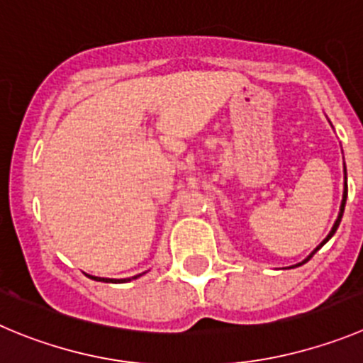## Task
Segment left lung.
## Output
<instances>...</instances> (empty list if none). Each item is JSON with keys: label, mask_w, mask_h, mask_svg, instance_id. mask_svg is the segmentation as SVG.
I'll return each mask as SVG.
<instances>
[{"label": "left lung", "mask_w": 363, "mask_h": 363, "mask_svg": "<svg viewBox=\"0 0 363 363\" xmlns=\"http://www.w3.org/2000/svg\"><path fill=\"white\" fill-rule=\"evenodd\" d=\"M345 179H347V177H345ZM345 199H347V182H345V186H344V197H342V204H340V213H338V218H337V222H335L333 229H331V231H330V235H328V236H326V238H324V240H323V243H320V245H319V247H317V249H315V250H313V252H311V254H310V256H308V258H306V259H304V262H303V263L310 262V259H311V256H313V254H315V252H317V250H319V249H320V247H323V245H324V243H326V242H328V240H330V238H331V236H333V235H335V231H337V229H338V225H340V220H342V215H344V208H345ZM303 263H297V265H296V267L303 265Z\"/></svg>", "instance_id": "left-lung-1"}]
</instances>
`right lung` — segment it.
<instances>
[{"mask_svg":"<svg viewBox=\"0 0 363 363\" xmlns=\"http://www.w3.org/2000/svg\"><path fill=\"white\" fill-rule=\"evenodd\" d=\"M140 276H141V274H140ZM135 277H138V276H134V277H128V279H118V281H114V279H107V277H93V276H91V279L104 281V283H109V281H114V283H120V281H130V279H135Z\"/></svg>","mask_w":363,"mask_h":363,"instance_id":"1","label":"right lung"}]
</instances>
